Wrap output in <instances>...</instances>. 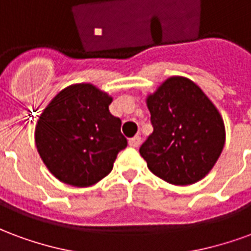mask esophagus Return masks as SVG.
I'll return each instance as SVG.
<instances>
[{"label":"esophagus","instance_id":"1","mask_svg":"<svg viewBox=\"0 0 251 251\" xmlns=\"http://www.w3.org/2000/svg\"><path fill=\"white\" fill-rule=\"evenodd\" d=\"M140 144H141V137L140 136H134L133 138L129 140V145L131 148H138L140 147Z\"/></svg>","mask_w":251,"mask_h":251}]
</instances>
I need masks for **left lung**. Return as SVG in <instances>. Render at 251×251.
Here are the masks:
<instances>
[{"label":"left lung","instance_id":"obj_1","mask_svg":"<svg viewBox=\"0 0 251 251\" xmlns=\"http://www.w3.org/2000/svg\"><path fill=\"white\" fill-rule=\"evenodd\" d=\"M153 133L140 148L148 168L175 185L210 172L225 145V125L205 94L187 77L172 76L147 99Z\"/></svg>","mask_w":251,"mask_h":251}]
</instances>
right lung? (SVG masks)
<instances>
[{
  "mask_svg": "<svg viewBox=\"0 0 251 251\" xmlns=\"http://www.w3.org/2000/svg\"><path fill=\"white\" fill-rule=\"evenodd\" d=\"M111 100L93 84L80 83L62 90L44 109L36 125V147L60 181L74 187L98 183L127 147L121 120L110 114Z\"/></svg>",
  "mask_w": 251,
  "mask_h": 251,
  "instance_id": "obj_1",
  "label": "right lung"
}]
</instances>
